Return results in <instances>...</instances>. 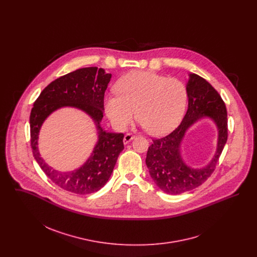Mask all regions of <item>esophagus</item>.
<instances>
[{"mask_svg": "<svg viewBox=\"0 0 257 257\" xmlns=\"http://www.w3.org/2000/svg\"><path fill=\"white\" fill-rule=\"evenodd\" d=\"M133 139H135L134 135L127 133V134L124 136V138H123V143H124V145H127V144H128L129 142H131Z\"/></svg>", "mask_w": 257, "mask_h": 257, "instance_id": "obj_1", "label": "esophagus"}]
</instances>
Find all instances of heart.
<instances>
[{"instance_id":"heart-1","label":"heart","mask_w":257,"mask_h":257,"mask_svg":"<svg viewBox=\"0 0 257 257\" xmlns=\"http://www.w3.org/2000/svg\"><path fill=\"white\" fill-rule=\"evenodd\" d=\"M105 98V110L113 126L123 130L137 118L152 136L168 134L179 123L187 104V89L176 78L150 71L124 75Z\"/></svg>"}]
</instances>
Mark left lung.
<instances>
[{
	"mask_svg": "<svg viewBox=\"0 0 257 257\" xmlns=\"http://www.w3.org/2000/svg\"><path fill=\"white\" fill-rule=\"evenodd\" d=\"M186 89L188 110L182 122L171 134L152 140L146 159L153 181L170 195H179L204 183L215 171L227 141V112L218 91L205 79L194 73L189 74ZM204 117L211 118L217 126V150L207 166L195 169L186 165L182 159L181 144L187 129Z\"/></svg>",
	"mask_w": 257,
	"mask_h": 257,
	"instance_id": "left-lung-1",
	"label": "left lung"
}]
</instances>
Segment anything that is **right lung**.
<instances>
[{
    "label": "right lung",
    "instance_id": "right-lung-1",
    "mask_svg": "<svg viewBox=\"0 0 257 257\" xmlns=\"http://www.w3.org/2000/svg\"><path fill=\"white\" fill-rule=\"evenodd\" d=\"M111 74L103 68L86 67L61 76L46 86L34 103L30 115L31 147L37 164L54 183L78 195L99 191L108 182L116 160L122 151V133H109L100 122L103 118L104 95ZM73 106L87 113L97 125L98 141L86 163L68 173L56 171L40 157L38 135L45 119L55 110Z\"/></svg>",
    "mask_w": 257,
    "mask_h": 257
}]
</instances>
